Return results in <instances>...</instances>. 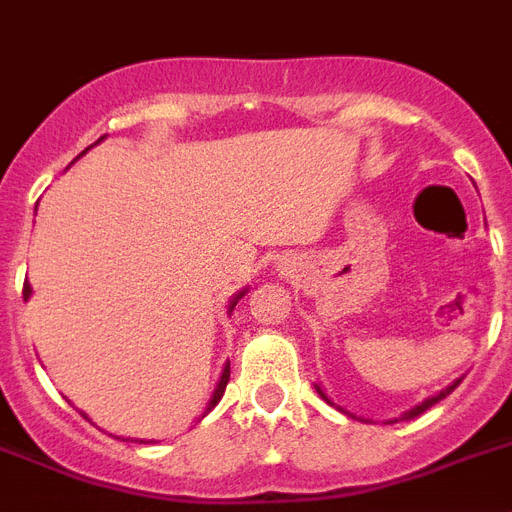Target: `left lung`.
Wrapping results in <instances>:
<instances>
[{"mask_svg": "<svg viewBox=\"0 0 512 512\" xmlns=\"http://www.w3.org/2000/svg\"><path fill=\"white\" fill-rule=\"evenodd\" d=\"M458 383H461V378H458V381H453L451 386H448V388H443V391H440L438 396H430V399H425V401H422V404L414 406V409H409V412H406L404 417H401V419H414V417H419V414H422V412H427V409H430V406H435V404H438L440 399H445V396H448V393H451L453 388L458 386ZM316 391H318V396H321V399L326 401V404H331V399H329V396H326V393L321 391V386H316Z\"/></svg>", "mask_w": 512, "mask_h": 512, "instance_id": "1", "label": "left lung"}]
</instances>
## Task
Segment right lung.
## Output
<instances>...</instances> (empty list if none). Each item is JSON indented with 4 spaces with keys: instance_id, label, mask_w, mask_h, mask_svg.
I'll list each match as a JSON object with an SVG mask.
<instances>
[{
    "instance_id": "1",
    "label": "right lung",
    "mask_w": 512,
    "mask_h": 512,
    "mask_svg": "<svg viewBox=\"0 0 512 512\" xmlns=\"http://www.w3.org/2000/svg\"><path fill=\"white\" fill-rule=\"evenodd\" d=\"M30 285H28V279H25V285H23V298L28 300L30 298ZM243 295H246V290L243 292H238V295H235L233 300H230V313H233V308H235V303H238L240 298H243ZM227 381H230V362H225V368H222V375H220V383H217V388H214V393H212V399H209V404H207V412H212L214 406H217V401L222 399V393H225V386H227ZM204 412V414H207Z\"/></svg>"
}]
</instances>
